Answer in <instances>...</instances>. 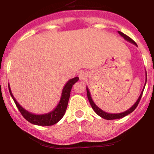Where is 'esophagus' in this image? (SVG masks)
<instances>
[{"label":"esophagus","mask_w":154,"mask_h":154,"mask_svg":"<svg viewBox=\"0 0 154 154\" xmlns=\"http://www.w3.org/2000/svg\"><path fill=\"white\" fill-rule=\"evenodd\" d=\"M87 77H88V74L86 71H81L79 74V78L80 80H86Z\"/></svg>","instance_id":"1"}]
</instances>
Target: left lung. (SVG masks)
Here are the masks:
<instances>
[{
  "instance_id": "1",
  "label": "left lung",
  "mask_w": 154,
  "mask_h": 154,
  "mask_svg": "<svg viewBox=\"0 0 154 154\" xmlns=\"http://www.w3.org/2000/svg\"><path fill=\"white\" fill-rule=\"evenodd\" d=\"M118 32L119 33V35H121V36L123 37L124 38H125V40H127V42H129L132 43V44L135 45L136 46H137V45H136V43L134 41H133V39H132L131 38H130L129 36H127V35H125V33H123L122 32H121V31H118ZM145 77H146V79H145V83H144V88L143 89H142V92H141L140 95H139V98H138V100H136V103H134V104L131 107H130L129 109L126 110L125 112H121V113H109V112H104L103 110H102L101 109L99 108L98 106H97V105L95 104V103H94V101H93L92 98H91V94H90V91L89 90H88V87H86V91H87V97H88V101H89L90 104H91V107H92V109H94V111L96 113H97V115H98L99 116H100L101 118H103V119H106V120H113V119H122V118H124L126 116H127V115L130 114L131 112H133V111L135 110V109L138 106V104H139V101H140L141 100V97H142V94H143V91H144V87H145V85H146V82H147V72H146L145 71Z\"/></svg>"
}]
</instances>
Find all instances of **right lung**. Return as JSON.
<instances>
[{
  "label": "right lung",
  "mask_w": 154,
  "mask_h": 154,
  "mask_svg": "<svg viewBox=\"0 0 154 154\" xmlns=\"http://www.w3.org/2000/svg\"><path fill=\"white\" fill-rule=\"evenodd\" d=\"M79 80V77H76L74 78L71 79L66 83L65 86L63 87V91H62L61 98H60V102L56 106V108L54 110H52L50 112L45 113V114L42 115H35L33 113H31L29 112L26 110L25 109L23 108L19 103L17 102L15 98L14 97L13 94H12V91H11L10 84L9 86V91H10L11 97L13 99L14 102H15V105L18 107V110L23 117L28 121L29 123L33 124V125H38V126H51L57 124L59 121L62 119L63 116L65 115L66 111V109L68 106V100H69L70 94H71V90L72 88L73 85Z\"/></svg>",
  "instance_id": "add662e5"
}]
</instances>
